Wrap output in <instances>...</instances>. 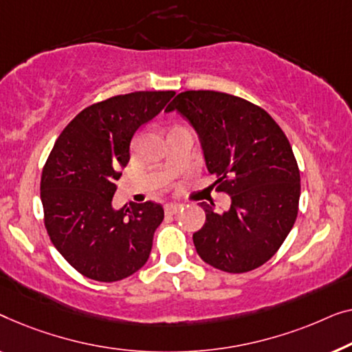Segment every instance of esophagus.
<instances>
[{"mask_svg": "<svg viewBox=\"0 0 352 352\" xmlns=\"http://www.w3.org/2000/svg\"><path fill=\"white\" fill-rule=\"evenodd\" d=\"M182 209V206L180 204H166L164 206V212H166V215H175L178 210Z\"/></svg>", "mask_w": 352, "mask_h": 352, "instance_id": "34e87169", "label": "esophagus"}]
</instances>
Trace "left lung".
<instances>
[{"mask_svg": "<svg viewBox=\"0 0 352 352\" xmlns=\"http://www.w3.org/2000/svg\"><path fill=\"white\" fill-rule=\"evenodd\" d=\"M182 113L199 133L215 191L231 197L228 212L206 202V223L192 234L206 263L247 273L273 256L285 241L300 202V169L290 142L263 108L215 91H185L166 111Z\"/></svg>", "mask_w": 352, "mask_h": 352, "instance_id": "8db88e82", "label": "left lung"}]
</instances>
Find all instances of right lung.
<instances>
[{
    "label": "right lung",
    "instance_id": "add662e5",
    "mask_svg": "<svg viewBox=\"0 0 352 352\" xmlns=\"http://www.w3.org/2000/svg\"><path fill=\"white\" fill-rule=\"evenodd\" d=\"M174 91H138L94 103L68 122L41 174L44 226L52 244L78 273L116 282L146 263L161 204L146 201L113 210L120 169L131 140L153 120Z\"/></svg>",
    "mask_w": 352,
    "mask_h": 352
}]
</instances>
